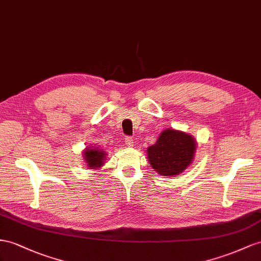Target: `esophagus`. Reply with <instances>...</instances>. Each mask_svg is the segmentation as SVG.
<instances>
[{
    "label": "esophagus",
    "mask_w": 261,
    "mask_h": 261,
    "mask_svg": "<svg viewBox=\"0 0 261 261\" xmlns=\"http://www.w3.org/2000/svg\"><path fill=\"white\" fill-rule=\"evenodd\" d=\"M124 143L126 144V146L131 148V146H133V143H135V140H133L132 137H126L124 140Z\"/></svg>",
    "instance_id": "1"
}]
</instances>
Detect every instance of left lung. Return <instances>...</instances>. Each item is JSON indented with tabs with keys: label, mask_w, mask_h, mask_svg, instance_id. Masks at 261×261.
<instances>
[{
	"label": "left lung",
	"mask_w": 261,
	"mask_h": 261,
	"mask_svg": "<svg viewBox=\"0 0 261 261\" xmlns=\"http://www.w3.org/2000/svg\"><path fill=\"white\" fill-rule=\"evenodd\" d=\"M195 150L196 141L191 135L169 128L146 151L153 170L162 176H173L181 174L193 162Z\"/></svg>",
	"instance_id": "left-lung-1"
}]
</instances>
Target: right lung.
Instances as JSON below:
<instances>
[{
	"label": "right lung",
	"instance_id": "right-lung-1",
	"mask_svg": "<svg viewBox=\"0 0 261 261\" xmlns=\"http://www.w3.org/2000/svg\"><path fill=\"white\" fill-rule=\"evenodd\" d=\"M106 152L96 148H87L84 151V160L89 169H98L102 166L106 160Z\"/></svg>",
	"mask_w": 261,
	"mask_h": 261
}]
</instances>
